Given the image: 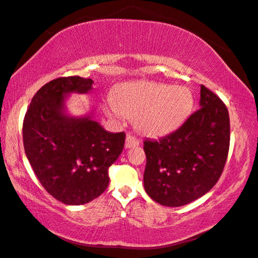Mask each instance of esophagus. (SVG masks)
Returning <instances> with one entry per match:
<instances>
[{
    "instance_id": "obj_1",
    "label": "esophagus",
    "mask_w": 258,
    "mask_h": 258,
    "mask_svg": "<svg viewBox=\"0 0 258 258\" xmlns=\"http://www.w3.org/2000/svg\"><path fill=\"white\" fill-rule=\"evenodd\" d=\"M139 145V141L135 138L132 135H126L125 137V142H124V147L125 148H133Z\"/></svg>"
}]
</instances>
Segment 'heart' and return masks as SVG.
Returning <instances> with one entry per match:
<instances>
[{
  "label": "heart",
  "mask_w": 258,
  "mask_h": 258,
  "mask_svg": "<svg viewBox=\"0 0 258 258\" xmlns=\"http://www.w3.org/2000/svg\"><path fill=\"white\" fill-rule=\"evenodd\" d=\"M108 115L129 117L139 133L147 137H162L172 133L190 114L194 97L184 86L152 81H133L120 85L111 96Z\"/></svg>",
  "instance_id": "obj_1"
}]
</instances>
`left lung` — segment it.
I'll use <instances>...</instances> for the list:
<instances>
[{"label":"left lung","instance_id":"left-lung-1","mask_svg":"<svg viewBox=\"0 0 258 258\" xmlns=\"http://www.w3.org/2000/svg\"><path fill=\"white\" fill-rule=\"evenodd\" d=\"M230 119L224 103L201 86L200 110L160 141H145L144 188L161 205L178 207L204 196L227 161Z\"/></svg>","mask_w":258,"mask_h":258}]
</instances>
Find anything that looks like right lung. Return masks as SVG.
Listing matches in <instances>:
<instances>
[{"label": "right lung", "mask_w": 258, "mask_h": 258, "mask_svg": "<svg viewBox=\"0 0 258 258\" xmlns=\"http://www.w3.org/2000/svg\"><path fill=\"white\" fill-rule=\"evenodd\" d=\"M94 81L79 76L49 81L35 94L22 125L26 156L48 194L66 205H83L102 195L107 170L120 156L124 133H110L95 120L67 108L70 94H89Z\"/></svg>", "instance_id": "right-lung-1"}]
</instances>
